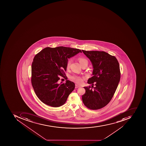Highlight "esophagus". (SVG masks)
I'll list each match as a JSON object with an SVG mask.
<instances>
[{"mask_svg": "<svg viewBox=\"0 0 146 146\" xmlns=\"http://www.w3.org/2000/svg\"><path fill=\"white\" fill-rule=\"evenodd\" d=\"M79 87H80L79 85H77V84H76V87H75V88H78Z\"/></svg>", "mask_w": 146, "mask_h": 146, "instance_id": "34e87169", "label": "esophagus"}]
</instances>
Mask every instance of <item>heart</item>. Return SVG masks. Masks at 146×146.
<instances>
[{"mask_svg": "<svg viewBox=\"0 0 146 146\" xmlns=\"http://www.w3.org/2000/svg\"><path fill=\"white\" fill-rule=\"evenodd\" d=\"M79 61L81 66L83 64H84V63H88V60L84 58H79ZM71 62H72V60H70V59L67 61V63H66V68L67 69L69 68L70 67ZM70 78H71V79L73 81L76 82L77 84H81L83 83V80H84V78L79 76H72Z\"/></svg>", "mask_w": 146, "mask_h": 146, "instance_id": "1", "label": "heart"}]
</instances>
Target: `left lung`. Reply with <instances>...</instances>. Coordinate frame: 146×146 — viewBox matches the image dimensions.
I'll return each instance as SVG.
<instances>
[{
	"mask_svg": "<svg viewBox=\"0 0 146 146\" xmlns=\"http://www.w3.org/2000/svg\"><path fill=\"white\" fill-rule=\"evenodd\" d=\"M82 51L93 68L92 77L88 81L92 87H84L86 92L82 100L89 109H102L111 100L118 86L121 77L119 63L116 57L104 51Z\"/></svg>",
	"mask_w": 146,
	"mask_h": 146,
	"instance_id": "left-lung-1",
	"label": "left lung"
}]
</instances>
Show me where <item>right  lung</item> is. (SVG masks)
Instances as JSON below:
<instances>
[{"instance_id":"add662e5","label":"right lung","mask_w":146,"mask_h":146,"mask_svg":"<svg viewBox=\"0 0 146 146\" xmlns=\"http://www.w3.org/2000/svg\"><path fill=\"white\" fill-rule=\"evenodd\" d=\"M82 51L70 47H46L35 55L32 64L31 82L40 100L53 107L61 106L74 90L75 84L67 80L66 83L58 81L64 77L68 59Z\"/></svg>"}]
</instances>
